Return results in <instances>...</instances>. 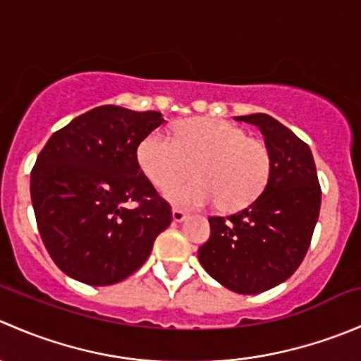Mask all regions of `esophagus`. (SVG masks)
Masks as SVG:
<instances>
[{"instance_id":"34e87169","label":"esophagus","mask_w":361,"mask_h":361,"mask_svg":"<svg viewBox=\"0 0 361 361\" xmlns=\"http://www.w3.org/2000/svg\"><path fill=\"white\" fill-rule=\"evenodd\" d=\"M183 220H187V213L181 209H178V207H174L173 209V221H176V224H181Z\"/></svg>"}]
</instances>
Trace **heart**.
<instances>
[{
  "label": "heart",
  "instance_id": "obj_1",
  "mask_svg": "<svg viewBox=\"0 0 361 361\" xmlns=\"http://www.w3.org/2000/svg\"><path fill=\"white\" fill-rule=\"evenodd\" d=\"M137 164L160 190L171 187L166 199L174 206L199 209L216 202L218 209L232 213L262 194L272 160L267 145L248 137L241 127L190 118L174 127L173 140L162 133L148 134L137 147ZM190 169L196 180L175 185Z\"/></svg>",
  "mask_w": 361,
  "mask_h": 361
}]
</instances>
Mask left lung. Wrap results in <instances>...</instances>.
<instances>
[{"mask_svg": "<svg viewBox=\"0 0 361 361\" xmlns=\"http://www.w3.org/2000/svg\"><path fill=\"white\" fill-rule=\"evenodd\" d=\"M235 120L264 134L271 174L248 207L227 218H209V241L197 257L225 288L255 295L281 285L304 260L319 216L322 188L311 148L288 127L265 113Z\"/></svg>", "mask_w": 361, "mask_h": 361, "instance_id": "1", "label": "left lung"}]
</instances>
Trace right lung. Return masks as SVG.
I'll use <instances>...</instances> for the list:
<instances>
[{
	"label": "right lung",
	"mask_w": 361,
	"mask_h": 361,
	"mask_svg": "<svg viewBox=\"0 0 361 361\" xmlns=\"http://www.w3.org/2000/svg\"><path fill=\"white\" fill-rule=\"evenodd\" d=\"M164 122L159 111L104 104L73 118L39 152L32 209L43 245L69 278L92 286L129 278L169 227L171 206L137 164L140 143Z\"/></svg>",
	"instance_id": "obj_1"
}]
</instances>
